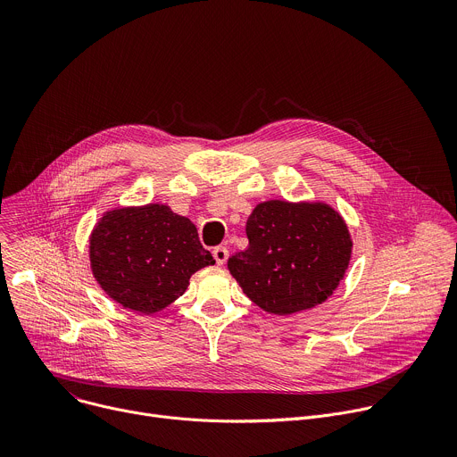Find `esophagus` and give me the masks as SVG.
I'll return each mask as SVG.
<instances>
[{
	"instance_id": "esophagus-1",
	"label": "esophagus",
	"mask_w": 457,
	"mask_h": 457,
	"mask_svg": "<svg viewBox=\"0 0 457 457\" xmlns=\"http://www.w3.org/2000/svg\"><path fill=\"white\" fill-rule=\"evenodd\" d=\"M212 256H214V260H216L218 265H223V263L227 262V258H228L227 246H216V248L212 250Z\"/></svg>"
}]
</instances>
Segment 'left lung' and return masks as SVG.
<instances>
[{"mask_svg": "<svg viewBox=\"0 0 457 457\" xmlns=\"http://www.w3.org/2000/svg\"><path fill=\"white\" fill-rule=\"evenodd\" d=\"M245 230L248 246L228 258V270L270 314L288 316L320 305L348 269V228L325 203H260Z\"/></svg>", "mask_w": 457, "mask_h": 457, "instance_id": "1", "label": "left lung"}]
</instances>
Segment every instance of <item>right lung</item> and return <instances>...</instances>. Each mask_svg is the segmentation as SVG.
<instances>
[{
  "instance_id": "1",
  "label": "right lung",
  "mask_w": 457,
  "mask_h": 457,
  "mask_svg": "<svg viewBox=\"0 0 457 457\" xmlns=\"http://www.w3.org/2000/svg\"><path fill=\"white\" fill-rule=\"evenodd\" d=\"M214 263L195 225L158 203L111 211L90 236L96 281L120 305L141 314L169 307L195 270Z\"/></svg>"
}]
</instances>
